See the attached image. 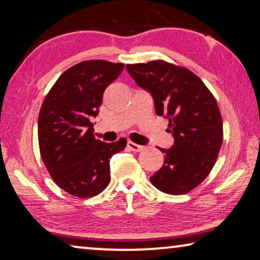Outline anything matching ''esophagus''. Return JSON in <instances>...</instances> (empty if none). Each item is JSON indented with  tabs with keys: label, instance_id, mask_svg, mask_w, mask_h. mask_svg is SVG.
<instances>
[{
	"label": "esophagus",
	"instance_id": "34e87169",
	"mask_svg": "<svg viewBox=\"0 0 260 260\" xmlns=\"http://www.w3.org/2000/svg\"><path fill=\"white\" fill-rule=\"evenodd\" d=\"M127 146H128V148L131 150H133V152H141V150L143 149V146L138 145V143L132 142V141H128V143H127Z\"/></svg>",
	"mask_w": 260,
	"mask_h": 260
}]
</instances>
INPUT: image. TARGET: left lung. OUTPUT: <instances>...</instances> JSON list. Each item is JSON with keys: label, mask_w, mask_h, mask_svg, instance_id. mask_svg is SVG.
I'll return each instance as SVG.
<instances>
[{"label": "left lung", "mask_w": 260, "mask_h": 260, "mask_svg": "<svg viewBox=\"0 0 260 260\" xmlns=\"http://www.w3.org/2000/svg\"><path fill=\"white\" fill-rule=\"evenodd\" d=\"M139 86L153 96L155 112L169 120L174 137L164 166L150 176L155 188L182 195L209 175L223 142V121L215 96L190 70L165 60L127 64Z\"/></svg>", "instance_id": "8db88e82"}]
</instances>
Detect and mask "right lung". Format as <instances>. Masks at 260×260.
Masks as SVG:
<instances>
[{
	"instance_id": "add662e5",
	"label": "right lung",
	"mask_w": 260,
	"mask_h": 260,
	"mask_svg": "<svg viewBox=\"0 0 260 260\" xmlns=\"http://www.w3.org/2000/svg\"><path fill=\"white\" fill-rule=\"evenodd\" d=\"M125 64L85 60L68 69L46 94L38 115L42 160L58 187L86 199L111 181L110 158L125 149L126 139L103 142L91 120L99 113L103 94Z\"/></svg>"
}]
</instances>
